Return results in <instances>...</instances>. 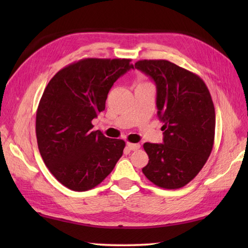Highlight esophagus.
Returning a JSON list of instances; mask_svg holds the SVG:
<instances>
[{
  "instance_id": "obj_1",
  "label": "esophagus",
  "mask_w": 248,
  "mask_h": 248,
  "mask_svg": "<svg viewBox=\"0 0 248 248\" xmlns=\"http://www.w3.org/2000/svg\"><path fill=\"white\" fill-rule=\"evenodd\" d=\"M127 147L129 150H138L140 149V144H133V143H127Z\"/></svg>"
}]
</instances>
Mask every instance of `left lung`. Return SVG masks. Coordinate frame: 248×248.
<instances>
[{"mask_svg": "<svg viewBox=\"0 0 248 248\" xmlns=\"http://www.w3.org/2000/svg\"><path fill=\"white\" fill-rule=\"evenodd\" d=\"M135 68L156 85L163 144L145 143L149 156L144 175L156 186L177 189L198 175L208 161L215 135V109L202 78L166 60H141Z\"/></svg>", "mask_w": 248, "mask_h": 248, "instance_id": "left-lung-1", "label": "left lung"}]
</instances>
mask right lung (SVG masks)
<instances>
[{"label": "right lung", "instance_id": "add662e5", "mask_svg": "<svg viewBox=\"0 0 248 248\" xmlns=\"http://www.w3.org/2000/svg\"><path fill=\"white\" fill-rule=\"evenodd\" d=\"M129 59H83L51 78L36 112V138L46 166L76 192L92 189L123 155L124 140L93 131L119 77L133 68Z\"/></svg>", "mask_w": 248, "mask_h": 248}]
</instances>
